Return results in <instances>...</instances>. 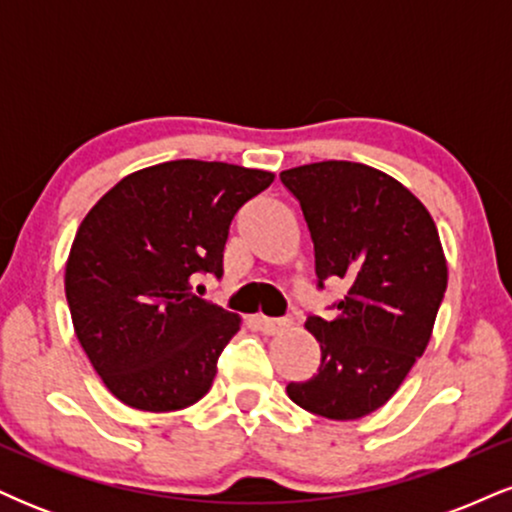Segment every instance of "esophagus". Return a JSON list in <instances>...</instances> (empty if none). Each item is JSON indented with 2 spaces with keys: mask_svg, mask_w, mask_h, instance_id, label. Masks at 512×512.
<instances>
[{
  "mask_svg": "<svg viewBox=\"0 0 512 512\" xmlns=\"http://www.w3.org/2000/svg\"><path fill=\"white\" fill-rule=\"evenodd\" d=\"M257 325H260V330L264 332V334H279V332H284V330H289L291 327V320H279V317H264V315H260L257 317Z\"/></svg>",
  "mask_w": 512,
  "mask_h": 512,
  "instance_id": "obj_1",
  "label": "esophagus"
}]
</instances>
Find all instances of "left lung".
Segmentation results:
<instances>
[{
	"label": "left lung",
	"instance_id": "obj_1",
	"mask_svg": "<svg viewBox=\"0 0 512 512\" xmlns=\"http://www.w3.org/2000/svg\"><path fill=\"white\" fill-rule=\"evenodd\" d=\"M279 178L308 223L317 286L349 284L332 320H305L320 368L286 392L325 419H361L395 395L431 339L448 286L438 228L402 182L363 163H310Z\"/></svg>",
	"mask_w": 512,
	"mask_h": 512
}]
</instances>
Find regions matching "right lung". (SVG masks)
<instances>
[{
  "mask_svg": "<svg viewBox=\"0 0 512 512\" xmlns=\"http://www.w3.org/2000/svg\"><path fill=\"white\" fill-rule=\"evenodd\" d=\"M272 182L182 158L122 178L81 221L64 293L76 339L122 404L161 414L207 395L240 317L197 298L192 281L219 279L233 216Z\"/></svg>",
  "mask_w": 512,
  "mask_h": 512,
  "instance_id": "add662e5",
  "label": "right lung"
}]
</instances>
